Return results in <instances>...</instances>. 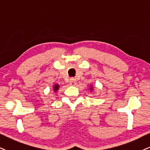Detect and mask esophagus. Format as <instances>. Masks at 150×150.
<instances>
[{
  "mask_svg": "<svg viewBox=\"0 0 150 150\" xmlns=\"http://www.w3.org/2000/svg\"><path fill=\"white\" fill-rule=\"evenodd\" d=\"M69 84L71 85V86H74L76 84V79H70V81H69Z\"/></svg>",
  "mask_w": 150,
  "mask_h": 150,
  "instance_id": "1",
  "label": "esophagus"
}]
</instances>
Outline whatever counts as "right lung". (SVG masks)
I'll return each instance as SVG.
<instances>
[{"label":"right lung","instance_id":"1","mask_svg":"<svg viewBox=\"0 0 150 150\" xmlns=\"http://www.w3.org/2000/svg\"><path fill=\"white\" fill-rule=\"evenodd\" d=\"M58 88H59V86H58V85H55V86H54V90L55 91H56V90H58Z\"/></svg>","mask_w":150,"mask_h":150}]
</instances>
